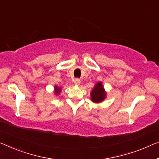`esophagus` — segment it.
Listing matches in <instances>:
<instances>
[{
    "label": "esophagus",
    "mask_w": 159,
    "mask_h": 159,
    "mask_svg": "<svg viewBox=\"0 0 159 159\" xmlns=\"http://www.w3.org/2000/svg\"><path fill=\"white\" fill-rule=\"evenodd\" d=\"M74 84H75V85H79L80 84V80L79 79H75V80H74Z\"/></svg>",
    "instance_id": "obj_1"
}]
</instances>
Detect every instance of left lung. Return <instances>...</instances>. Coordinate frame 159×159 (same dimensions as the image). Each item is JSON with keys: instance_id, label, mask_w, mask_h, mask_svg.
Wrapping results in <instances>:
<instances>
[{"instance_id": "left-lung-1", "label": "left lung", "mask_w": 159, "mask_h": 159, "mask_svg": "<svg viewBox=\"0 0 159 159\" xmlns=\"http://www.w3.org/2000/svg\"><path fill=\"white\" fill-rule=\"evenodd\" d=\"M91 99L93 102L98 103L104 100L106 96V93L104 92L103 87L101 83H98L93 91L91 92Z\"/></svg>"}]
</instances>
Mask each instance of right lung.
Wrapping results in <instances>:
<instances>
[{
	"instance_id": "add662e5",
	"label": "right lung",
	"mask_w": 159,
	"mask_h": 159,
	"mask_svg": "<svg viewBox=\"0 0 159 159\" xmlns=\"http://www.w3.org/2000/svg\"><path fill=\"white\" fill-rule=\"evenodd\" d=\"M55 89H56V94H58L59 93H60V91H61V90L60 88H58V87L56 86Z\"/></svg>"
}]
</instances>
